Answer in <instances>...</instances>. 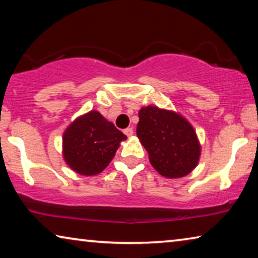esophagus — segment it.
<instances>
[{
  "label": "esophagus",
  "mask_w": 258,
  "mask_h": 258,
  "mask_svg": "<svg viewBox=\"0 0 258 258\" xmlns=\"http://www.w3.org/2000/svg\"><path fill=\"white\" fill-rule=\"evenodd\" d=\"M124 133L126 134V135H127V137H132V135H133V127H127V128H125L124 130Z\"/></svg>",
  "instance_id": "esophagus-1"
}]
</instances>
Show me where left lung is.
Wrapping results in <instances>:
<instances>
[{"instance_id":"left-lung-1","label":"left lung","mask_w":258,"mask_h":258,"mask_svg":"<svg viewBox=\"0 0 258 258\" xmlns=\"http://www.w3.org/2000/svg\"><path fill=\"white\" fill-rule=\"evenodd\" d=\"M137 135L160 175L178 178L196 168L200 143L196 131L180 113L148 106L140 109Z\"/></svg>"}]
</instances>
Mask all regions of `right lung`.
I'll use <instances>...</instances> for the list:
<instances>
[{"label": "right lung", "instance_id": "add662e5", "mask_svg": "<svg viewBox=\"0 0 258 258\" xmlns=\"http://www.w3.org/2000/svg\"><path fill=\"white\" fill-rule=\"evenodd\" d=\"M126 139L101 113L92 110L78 117L64 131L63 159L81 175H97L109 165Z\"/></svg>", "mask_w": 258, "mask_h": 258}]
</instances>
